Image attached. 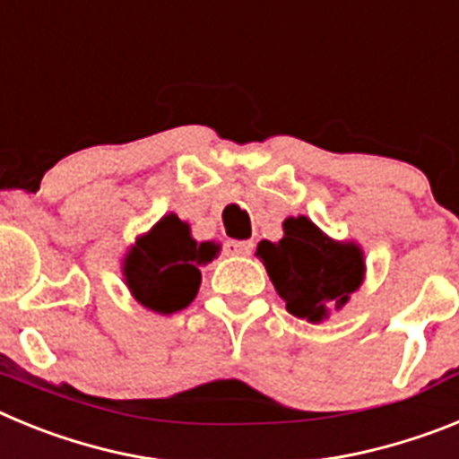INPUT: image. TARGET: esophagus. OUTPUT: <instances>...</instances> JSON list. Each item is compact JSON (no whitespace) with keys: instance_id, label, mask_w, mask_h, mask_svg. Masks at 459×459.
I'll list each match as a JSON object with an SVG mask.
<instances>
[{"instance_id":"obj_1","label":"esophagus","mask_w":459,"mask_h":459,"mask_svg":"<svg viewBox=\"0 0 459 459\" xmlns=\"http://www.w3.org/2000/svg\"><path fill=\"white\" fill-rule=\"evenodd\" d=\"M225 255H250L253 253V241H237V238H227L222 243Z\"/></svg>"}]
</instances>
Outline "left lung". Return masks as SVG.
I'll return each mask as SVG.
<instances>
[{"mask_svg":"<svg viewBox=\"0 0 459 459\" xmlns=\"http://www.w3.org/2000/svg\"><path fill=\"white\" fill-rule=\"evenodd\" d=\"M285 237L262 241V257L280 299L294 317L322 322L328 307L347 303L363 280V255L354 243H335L324 237L306 216L287 218Z\"/></svg>","mask_w":459,"mask_h":459,"instance_id":"left-lung-1","label":"left lung"}]
</instances>
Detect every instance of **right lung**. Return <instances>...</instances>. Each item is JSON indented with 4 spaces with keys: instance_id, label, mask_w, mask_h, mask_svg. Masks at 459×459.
<instances>
[{
    "instance_id": "1",
    "label": "right lung",
    "mask_w": 459,
    "mask_h": 459,
    "mask_svg": "<svg viewBox=\"0 0 459 459\" xmlns=\"http://www.w3.org/2000/svg\"><path fill=\"white\" fill-rule=\"evenodd\" d=\"M216 253V243L193 241L188 225L172 213L133 246L124 264L126 282L142 306L172 315L193 301L202 280L197 264Z\"/></svg>"
}]
</instances>
